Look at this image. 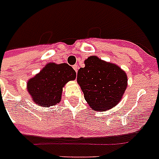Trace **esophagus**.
<instances>
[{"label":"esophagus","mask_w":159,"mask_h":159,"mask_svg":"<svg viewBox=\"0 0 159 159\" xmlns=\"http://www.w3.org/2000/svg\"><path fill=\"white\" fill-rule=\"evenodd\" d=\"M73 67H74V69L75 70V72L77 73V71H78V66H77V65H74Z\"/></svg>","instance_id":"esophagus-1"}]
</instances>
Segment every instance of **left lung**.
I'll return each instance as SVG.
<instances>
[{
	"label": "left lung",
	"mask_w": 159,
	"mask_h": 159,
	"mask_svg": "<svg viewBox=\"0 0 159 159\" xmlns=\"http://www.w3.org/2000/svg\"><path fill=\"white\" fill-rule=\"evenodd\" d=\"M77 82L90 108L106 111L121 100L128 86V76L116 64L92 56L85 60V67L78 71Z\"/></svg>",
	"instance_id": "left-lung-1"
}]
</instances>
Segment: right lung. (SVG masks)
Wrapping results in <instances>:
<instances>
[{
	"instance_id": "add662e5",
	"label": "right lung",
	"mask_w": 159,
	"mask_h": 159,
	"mask_svg": "<svg viewBox=\"0 0 159 159\" xmlns=\"http://www.w3.org/2000/svg\"><path fill=\"white\" fill-rule=\"evenodd\" d=\"M75 78L76 73L68 64L49 62L28 80L27 92L36 104L52 106L61 100L65 85Z\"/></svg>"
}]
</instances>
